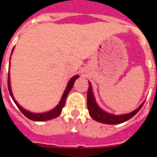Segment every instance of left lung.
Masks as SVG:
<instances>
[{
	"label": "left lung",
	"mask_w": 157,
	"mask_h": 157,
	"mask_svg": "<svg viewBox=\"0 0 157 157\" xmlns=\"http://www.w3.org/2000/svg\"><path fill=\"white\" fill-rule=\"evenodd\" d=\"M144 103H142L136 110L134 112L128 113V114L121 115V116H115V115L109 114L107 112H104L103 110L99 108L97 103L95 102L94 97L93 91H92V86H91L90 82H89V89L87 92V107H88L89 113L90 117L96 121L104 123V124H116L123 123L126 121L134 117V115L137 114L139 111L142 108Z\"/></svg>",
	"instance_id": "8db88e82"
}]
</instances>
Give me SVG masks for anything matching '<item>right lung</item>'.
Segmentation results:
<instances>
[{"instance_id":"obj_1","label":"right lung","mask_w":157,"mask_h":157,"mask_svg":"<svg viewBox=\"0 0 157 157\" xmlns=\"http://www.w3.org/2000/svg\"><path fill=\"white\" fill-rule=\"evenodd\" d=\"M78 77L79 76H73L70 81H69L66 90H65L63 94V97H62V99L61 101H60V103L58 104V106H57L56 107H54L52 111H50V112H45V113H33V112L26 111L25 109H23V107H20V105L18 104V103L14 100L13 94H12V92H11L10 82V73H8L9 92H10V94L11 98H13V102L15 103V104L17 105V107H18V109L20 110L21 112H22V113H23L26 117H28V119L32 120V121H48V120H51V119H54V118H56L57 117H59V115L61 114L62 109H63V107L64 105H65V102H66V98L67 97V94H68L70 90H71V88H72V86H73L75 81H76V79L78 78Z\"/></svg>"}]
</instances>
